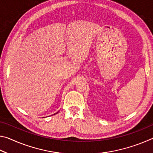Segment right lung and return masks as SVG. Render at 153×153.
<instances>
[{"mask_svg":"<svg viewBox=\"0 0 153 153\" xmlns=\"http://www.w3.org/2000/svg\"><path fill=\"white\" fill-rule=\"evenodd\" d=\"M54 115H55V114H54Z\"/></svg>","mask_w":153,"mask_h":153,"instance_id":"obj_1","label":"right lung"}]
</instances>
